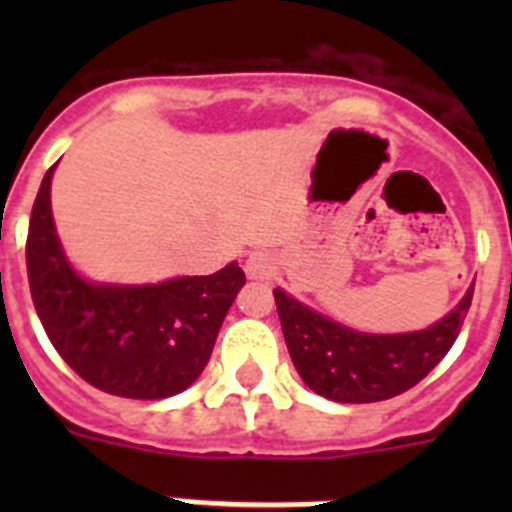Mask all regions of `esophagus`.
<instances>
[{
  "label": "esophagus",
  "instance_id": "1",
  "mask_svg": "<svg viewBox=\"0 0 512 512\" xmlns=\"http://www.w3.org/2000/svg\"><path fill=\"white\" fill-rule=\"evenodd\" d=\"M243 269H246L248 279H269L277 266H274V256L269 251H251L246 256Z\"/></svg>",
  "mask_w": 512,
  "mask_h": 512
}]
</instances>
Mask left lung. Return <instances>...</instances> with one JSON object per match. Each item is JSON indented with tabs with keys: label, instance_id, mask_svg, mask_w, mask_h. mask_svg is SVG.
<instances>
[{
	"label": "left lung",
	"instance_id": "left-lung-1",
	"mask_svg": "<svg viewBox=\"0 0 512 512\" xmlns=\"http://www.w3.org/2000/svg\"><path fill=\"white\" fill-rule=\"evenodd\" d=\"M474 284L443 320L418 333L369 336L310 310L274 289L292 364L312 392L336 402H379L408 392L449 354L459 336Z\"/></svg>",
	"mask_w": 512,
	"mask_h": 512
}]
</instances>
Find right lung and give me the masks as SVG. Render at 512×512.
<instances>
[{
    "instance_id": "right-lung-1",
    "label": "right lung",
    "mask_w": 512,
    "mask_h": 512,
    "mask_svg": "<svg viewBox=\"0 0 512 512\" xmlns=\"http://www.w3.org/2000/svg\"><path fill=\"white\" fill-rule=\"evenodd\" d=\"M48 169L27 230V282L35 312L61 359L97 390L164 400L200 377L246 274L228 264L210 277L161 284H89L63 256Z\"/></svg>"
}]
</instances>
